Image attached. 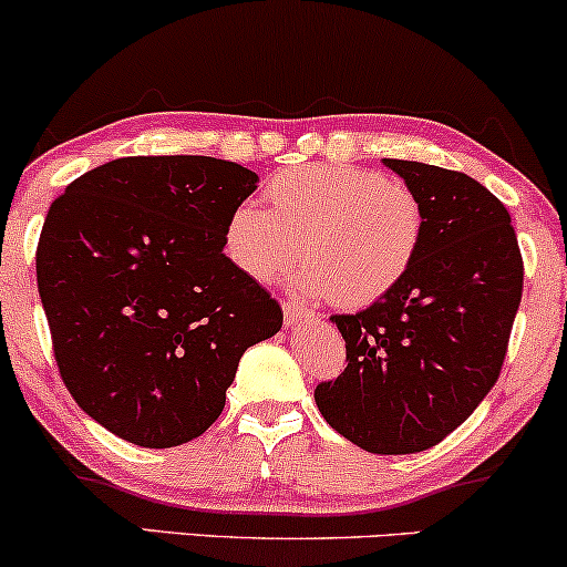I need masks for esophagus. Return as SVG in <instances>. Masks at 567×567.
<instances>
[{"label": "esophagus", "mask_w": 567, "mask_h": 567, "mask_svg": "<svg viewBox=\"0 0 567 567\" xmlns=\"http://www.w3.org/2000/svg\"><path fill=\"white\" fill-rule=\"evenodd\" d=\"M282 311H285V324H288V328H292V324H301V322L315 320V311L303 309V306L290 303V301L282 303Z\"/></svg>", "instance_id": "obj_1"}]
</instances>
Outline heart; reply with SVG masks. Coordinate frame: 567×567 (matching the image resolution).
Here are the masks:
<instances>
[{
	"label": "heart",
	"mask_w": 567,
	"mask_h": 567,
	"mask_svg": "<svg viewBox=\"0 0 567 567\" xmlns=\"http://www.w3.org/2000/svg\"><path fill=\"white\" fill-rule=\"evenodd\" d=\"M264 199L269 210L243 202L229 213L226 258L256 282H271L301 247L303 258L290 271L292 290L330 296L347 309L400 288L424 245L419 194L365 167H292L266 184Z\"/></svg>",
	"instance_id": "1"
}]
</instances>
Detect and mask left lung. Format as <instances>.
<instances>
[{
	"mask_svg": "<svg viewBox=\"0 0 567 567\" xmlns=\"http://www.w3.org/2000/svg\"><path fill=\"white\" fill-rule=\"evenodd\" d=\"M419 194L426 234L386 298L330 320L347 368L315 389L322 419L368 453L405 455L464 424L498 381L523 298L506 207L466 173L383 159Z\"/></svg>",
	"mask_w": 567,
	"mask_h": 567,
	"instance_id": "8db88e82",
	"label": "left lung"
}]
</instances>
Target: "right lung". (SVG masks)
Segmentation results:
<instances>
[{"instance_id":"right-lung-1","label":"right lung","mask_w":567,"mask_h":567,"mask_svg":"<svg viewBox=\"0 0 567 567\" xmlns=\"http://www.w3.org/2000/svg\"><path fill=\"white\" fill-rule=\"evenodd\" d=\"M258 175L216 157H122L71 181L37 245L61 379L90 419L141 447L199 437L239 360L282 309L224 252Z\"/></svg>"}]
</instances>
